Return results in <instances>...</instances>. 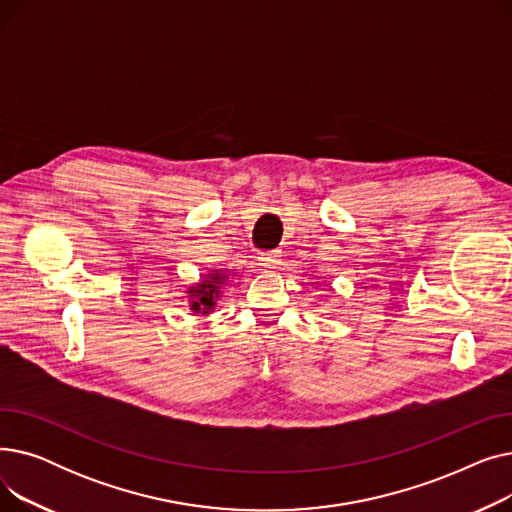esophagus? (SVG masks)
Returning <instances> with one entry per match:
<instances>
[{
  "label": "esophagus",
  "instance_id": "obj_1",
  "mask_svg": "<svg viewBox=\"0 0 512 512\" xmlns=\"http://www.w3.org/2000/svg\"><path fill=\"white\" fill-rule=\"evenodd\" d=\"M280 257H282L280 251H267L259 257V261L263 267H267V270H272V267H276L280 263Z\"/></svg>",
  "mask_w": 512,
  "mask_h": 512
}]
</instances>
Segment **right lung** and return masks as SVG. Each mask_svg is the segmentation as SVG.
Segmentation results:
<instances>
[{
    "label": "right lung",
    "mask_w": 512,
    "mask_h": 512,
    "mask_svg": "<svg viewBox=\"0 0 512 512\" xmlns=\"http://www.w3.org/2000/svg\"><path fill=\"white\" fill-rule=\"evenodd\" d=\"M220 280L222 278L218 274V276H213L211 280H205V284H199L197 290H193L195 292L193 297L197 299V301H193V309L195 311L207 313L215 305V297H218V284H222Z\"/></svg>",
    "instance_id": "add662e5"
}]
</instances>
